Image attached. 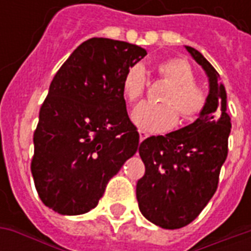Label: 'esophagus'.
<instances>
[{
	"mask_svg": "<svg viewBox=\"0 0 251 251\" xmlns=\"http://www.w3.org/2000/svg\"><path fill=\"white\" fill-rule=\"evenodd\" d=\"M149 134H148L147 131H140V141H144V140H147Z\"/></svg>",
	"mask_w": 251,
	"mask_h": 251,
	"instance_id": "34e87169",
	"label": "esophagus"
}]
</instances>
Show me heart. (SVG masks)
<instances>
[{"instance_id": "heart-1", "label": "heart", "mask_w": 251, "mask_h": 251, "mask_svg": "<svg viewBox=\"0 0 251 251\" xmlns=\"http://www.w3.org/2000/svg\"><path fill=\"white\" fill-rule=\"evenodd\" d=\"M157 76L169 87L164 93V103H141L131 113V120L147 131H165L177 122V113L184 122L195 120L207 103V94L195 82L194 70L188 63L171 57L156 66ZM148 87V77L142 67L133 66L122 79V91L129 102L142 98Z\"/></svg>"}]
</instances>
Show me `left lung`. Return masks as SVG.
Here are the masks:
<instances>
[{
    "instance_id": "8db88e82",
    "label": "left lung",
    "mask_w": 251,
    "mask_h": 251,
    "mask_svg": "<svg viewBox=\"0 0 251 251\" xmlns=\"http://www.w3.org/2000/svg\"><path fill=\"white\" fill-rule=\"evenodd\" d=\"M210 80L207 103L194 124L140 144L145 174L137 181L141 214L163 228H180L198 218L215 194L228 152L230 115L219 74L199 51L185 47Z\"/></svg>"
}]
</instances>
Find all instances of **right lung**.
<instances>
[{"mask_svg": "<svg viewBox=\"0 0 251 251\" xmlns=\"http://www.w3.org/2000/svg\"><path fill=\"white\" fill-rule=\"evenodd\" d=\"M147 51L93 37L53 76L33 134L30 171L41 201L62 215L97 207L109 180L138 149L122 79Z\"/></svg>", "mask_w": 251, "mask_h": 251, "instance_id": "1", "label": "right lung"}]
</instances>
